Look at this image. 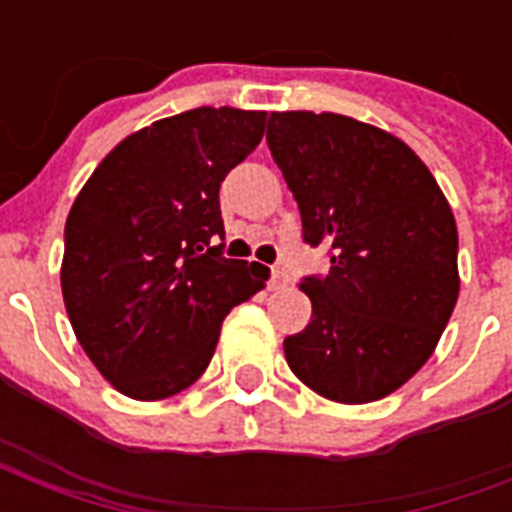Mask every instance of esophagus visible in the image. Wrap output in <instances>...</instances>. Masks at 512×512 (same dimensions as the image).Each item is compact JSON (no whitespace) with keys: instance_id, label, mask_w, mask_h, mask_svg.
Listing matches in <instances>:
<instances>
[{"instance_id":"esophagus-1","label":"esophagus","mask_w":512,"mask_h":512,"mask_svg":"<svg viewBox=\"0 0 512 512\" xmlns=\"http://www.w3.org/2000/svg\"><path fill=\"white\" fill-rule=\"evenodd\" d=\"M289 284L287 271H281V268H273L271 271V289H284Z\"/></svg>"}]
</instances>
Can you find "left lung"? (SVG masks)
<instances>
[{"instance_id":"1","label":"left lung","mask_w":512,"mask_h":512,"mask_svg":"<svg viewBox=\"0 0 512 512\" xmlns=\"http://www.w3.org/2000/svg\"><path fill=\"white\" fill-rule=\"evenodd\" d=\"M268 146L305 241L332 247L327 276L300 281L313 316L284 340L289 369L337 404L380 401L420 372L452 319V207L404 140L350 116L273 111Z\"/></svg>"}]
</instances>
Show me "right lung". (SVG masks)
<instances>
[{"label": "right lung", "instance_id": "add662e5", "mask_svg": "<svg viewBox=\"0 0 512 512\" xmlns=\"http://www.w3.org/2000/svg\"><path fill=\"white\" fill-rule=\"evenodd\" d=\"M265 111L193 108L132 132L66 220L60 289L74 335L135 401L170 398L212 361L223 319L268 281L220 255V183L263 140Z\"/></svg>", "mask_w": 512, "mask_h": 512}]
</instances>
